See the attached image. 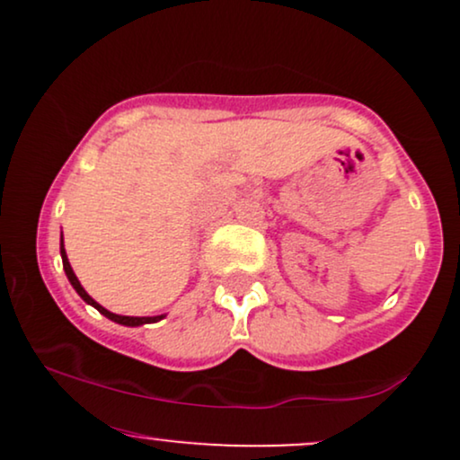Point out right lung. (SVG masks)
I'll return each instance as SVG.
<instances>
[{"label":"right lung","instance_id":"add662e5","mask_svg":"<svg viewBox=\"0 0 460 460\" xmlns=\"http://www.w3.org/2000/svg\"><path fill=\"white\" fill-rule=\"evenodd\" d=\"M60 255H62V266H65V272H66L68 281H71L73 288H75V292H77L79 296H82L84 300H86L88 305H93V307L97 309L99 314L105 315V318H108V320H112V322H116V324H123V326H140V324H151V322H157V320L164 318V315H153V318H134V315H116V314H112V311H108L105 307H102V305H99L97 300L88 296L86 289H84L82 283L77 281L75 272H73L71 263H68V257H66V251H65V244H62V240H60Z\"/></svg>","mask_w":460,"mask_h":460}]
</instances>
